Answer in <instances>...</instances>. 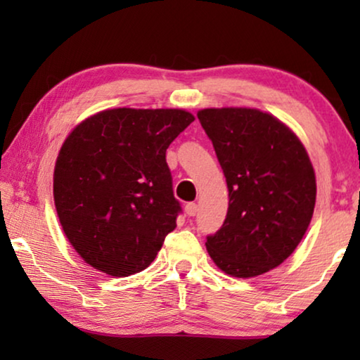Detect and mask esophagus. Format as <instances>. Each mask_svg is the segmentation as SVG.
I'll list each match as a JSON object with an SVG mask.
<instances>
[{
	"instance_id": "34e87169",
	"label": "esophagus",
	"mask_w": 360,
	"mask_h": 360,
	"mask_svg": "<svg viewBox=\"0 0 360 360\" xmlns=\"http://www.w3.org/2000/svg\"><path fill=\"white\" fill-rule=\"evenodd\" d=\"M196 211H198V206H196V203H186L185 205V213L188 216H195Z\"/></svg>"
}]
</instances>
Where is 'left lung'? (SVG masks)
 Instances as JSON below:
<instances>
[{
    "instance_id": "left-lung-1",
    "label": "left lung",
    "mask_w": 360,
    "mask_h": 360,
    "mask_svg": "<svg viewBox=\"0 0 360 360\" xmlns=\"http://www.w3.org/2000/svg\"><path fill=\"white\" fill-rule=\"evenodd\" d=\"M198 120L229 190L228 214L206 249L228 275L257 277L297 249L311 221L316 179L308 152L282 121L252 108H208Z\"/></svg>"
}]
</instances>
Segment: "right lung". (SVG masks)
<instances>
[{
    "instance_id": "1",
    "label": "right lung",
    "mask_w": 360,
    "mask_h": 360,
    "mask_svg": "<svg viewBox=\"0 0 360 360\" xmlns=\"http://www.w3.org/2000/svg\"><path fill=\"white\" fill-rule=\"evenodd\" d=\"M195 121L185 110L115 108L73 129L58 152L53 201L78 255L111 277L147 269L181 211L165 152Z\"/></svg>"
}]
</instances>
